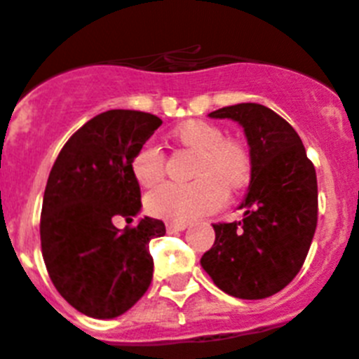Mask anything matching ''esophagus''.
<instances>
[{
	"mask_svg": "<svg viewBox=\"0 0 359 359\" xmlns=\"http://www.w3.org/2000/svg\"><path fill=\"white\" fill-rule=\"evenodd\" d=\"M165 228H167V231L169 233H174V231H183L187 228L185 223H167L165 224Z\"/></svg>",
	"mask_w": 359,
	"mask_h": 359,
	"instance_id": "esophagus-1",
	"label": "esophagus"
}]
</instances>
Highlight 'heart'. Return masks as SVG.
I'll return each mask as SVG.
<instances>
[{
    "instance_id": "b5f03b06",
    "label": "heart",
    "mask_w": 359,
    "mask_h": 359,
    "mask_svg": "<svg viewBox=\"0 0 359 359\" xmlns=\"http://www.w3.org/2000/svg\"><path fill=\"white\" fill-rule=\"evenodd\" d=\"M172 140L198 154L190 185L165 183L149 192L145 205L156 217L170 223H189L217 210L226 201V189L248 182L250 156L241 142L223 138V131L203 120H187L170 133ZM133 174L144 187L156 185L165 172V154L156 142H145L133 158ZM225 185L223 186L222 183Z\"/></svg>"
}]
</instances>
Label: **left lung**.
<instances>
[{"label":"left lung","instance_id":"obj_1","mask_svg":"<svg viewBox=\"0 0 359 359\" xmlns=\"http://www.w3.org/2000/svg\"><path fill=\"white\" fill-rule=\"evenodd\" d=\"M208 116L243 128L252 174L243 221L214 224L215 243L201 266L231 297L268 298L297 277L309 252L318 219L315 167L297 131L269 107L243 102Z\"/></svg>","mask_w":359,"mask_h":359}]
</instances>
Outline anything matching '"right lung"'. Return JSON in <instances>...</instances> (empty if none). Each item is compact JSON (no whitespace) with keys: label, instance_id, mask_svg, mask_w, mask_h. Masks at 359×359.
Instances as JSON below:
<instances>
[{"label":"right lung","instance_id":"add662e5","mask_svg":"<svg viewBox=\"0 0 359 359\" xmlns=\"http://www.w3.org/2000/svg\"><path fill=\"white\" fill-rule=\"evenodd\" d=\"M161 120L151 113L111 109L86 122L59 152L44 189L41 250L55 290L91 318H116L131 309L152 280L149 243L165 233L160 219L144 217L133 174L136 151Z\"/></svg>","mask_w":359,"mask_h":359}]
</instances>
